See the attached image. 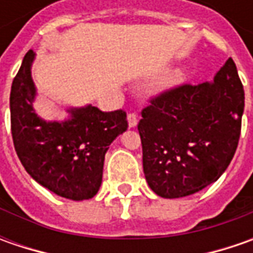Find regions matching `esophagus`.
<instances>
[{"mask_svg": "<svg viewBox=\"0 0 253 253\" xmlns=\"http://www.w3.org/2000/svg\"><path fill=\"white\" fill-rule=\"evenodd\" d=\"M128 125H129V128H135L138 125V115L135 112H131L128 115Z\"/></svg>", "mask_w": 253, "mask_h": 253, "instance_id": "1", "label": "esophagus"}]
</instances>
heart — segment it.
I'll use <instances>...</instances> for the list:
<instances>
[{"mask_svg":"<svg viewBox=\"0 0 253 253\" xmlns=\"http://www.w3.org/2000/svg\"><path fill=\"white\" fill-rule=\"evenodd\" d=\"M186 79V74H184V72H177V73L174 74V77H173V83H181L183 80Z\"/></svg>","mask_w":253,"mask_h":253,"instance_id":"heart-1","label":"heart"}]
</instances>
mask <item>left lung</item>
<instances>
[{
  "label": "left lung",
  "mask_w": 253,
  "mask_h": 253,
  "mask_svg": "<svg viewBox=\"0 0 253 253\" xmlns=\"http://www.w3.org/2000/svg\"><path fill=\"white\" fill-rule=\"evenodd\" d=\"M244 107L231 57L212 82L184 84L151 100L138 124L149 187L163 199H179L217 181L237 151Z\"/></svg>",
  "instance_id": "1"
}]
</instances>
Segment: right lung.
Listing matches in <instances>:
<instances>
[{
  "instance_id": "add662e5",
  "label": "right lung",
  "mask_w": 253,
  "mask_h": 253,
  "mask_svg": "<svg viewBox=\"0 0 253 253\" xmlns=\"http://www.w3.org/2000/svg\"><path fill=\"white\" fill-rule=\"evenodd\" d=\"M35 53L25 54L15 76L9 107L11 132L16 155L31 177L64 199L94 197L101 186L105 153L112 141L126 131L122 110L102 112L91 104L67 108L64 121H46L34 108L32 80Z\"/></svg>"
}]
</instances>
